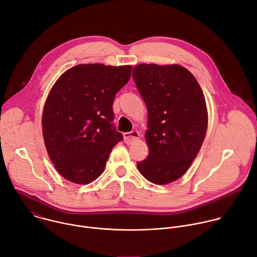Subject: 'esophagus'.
I'll list each match as a JSON object with an SVG mask.
<instances>
[{"mask_svg":"<svg viewBox=\"0 0 257 257\" xmlns=\"http://www.w3.org/2000/svg\"><path fill=\"white\" fill-rule=\"evenodd\" d=\"M139 138V133L137 131H131L128 133H124V141L126 144H132Z\"/></svg>","mask_w":257,"mask_h":257,"instance_id":"obj_1","label":"esophagus"}]
</instances>
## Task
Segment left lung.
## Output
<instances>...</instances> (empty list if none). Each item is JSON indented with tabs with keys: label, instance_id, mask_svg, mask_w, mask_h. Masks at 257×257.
I'll use <instances>...</instances> for the list:
<instances>
[{
	"label": "left lung",
	"instance_id": "obj_1",
	"mask_svg": "<svg viewBox=\"0 0 257 257\" xmlns=\"http://www.w3.org/2000/svg\"><path fill=\"white\" fill-rule=\"evenodd\" d=\"M132 76L149 112L150 153L137 168L146 180L166 185L187 172L201 148L208 122L205 98L192 73L178 64H139Z\"/></svg>",
	"mask_w": 257,
	"mask_h": 257
}]
</instances>
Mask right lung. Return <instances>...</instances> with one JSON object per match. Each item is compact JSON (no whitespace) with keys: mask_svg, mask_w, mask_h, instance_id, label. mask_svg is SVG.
I'll use <instances>...</instances> for the list:
<instances>
[{"mask_svg":"<svg viewBox=\"0 0 257 257\" xmlns=\"http://www.w3.org/2000/svg\"><path fill=\"white\" fill-rule=\"evenodd\" d=\"M131 65L80 64L58 78L46 99L42 125L47 152L66 180L86 185L103 172L114 146L113 102L129 81Z\"/></svg>","mask_w":257,"mask_h":257,"instance_id":"add662e5","label":"right lung"}]
</instances>
